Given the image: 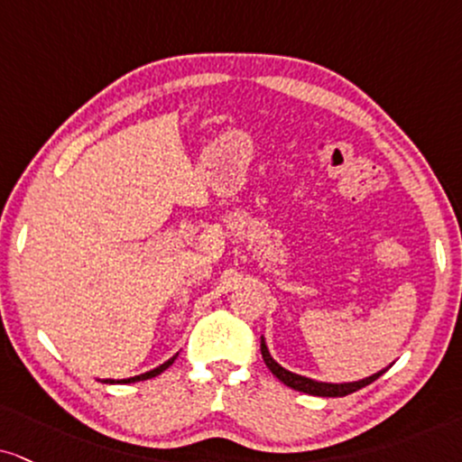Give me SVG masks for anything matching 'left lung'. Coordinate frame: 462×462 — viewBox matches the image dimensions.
I'll use <instances>...</instances> for the list:
<instances>
[{
	"mask_svg": "<svg viewBox=\"0 0 462 462\" xmlns=\"http://www.w3.org/2000/svg\"><path fill=\"white\" fill-rule=\"evenodd\" d=\"M261 356H263L265 366L272 370V374L281 379L284 385H289V388H293L298 392H304V394H312V396H346V394H351V392L366 388V385H370L374 379H379L381 374L385 373V370H381V373L373 374V377H366L362 381H353V383H321V381H312L309 377H301V374L289 373V370H284L281 364H276L274 357H272L270 351H267L263 338H261Z\"/></svg>",
	"mask_w": 462,
	"mask_h": 462,
	"instance_id": "8db88e82",
	"label": "left lung"
}]
</instances>
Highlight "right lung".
Listing matches in <instances>:
<instances>
[{"mask_svg":"<svg viewBox=\"0 0 462 462\" xmlns=\"http://www.w3.org/2000/svg\"><path fill=\"white\" fill-rule=\"evenodd\" d=\"M173 360L175 357H171V360H167L164 364H161V366L158 368H153V370H150V373H143V374H136V377H130V379H122V381H113V379H106L105 383H134V381H145V379H152V377H156V374H161L162 370H167L171 364H173Z\"/></svg>","mask_w":462,"mask_h":462,"instance_id":"right-lung-1","label":"right lung"}]
</instances>
